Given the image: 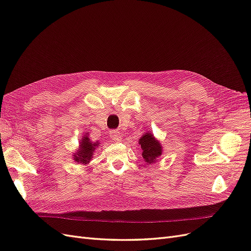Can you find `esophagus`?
I'll return each mask as SVG.
<instances>
[{
    "label": "esophagus",
    "instance_id": "esophagus-1",
    "mask_svg": "<svg viewBox=\"0 0 251 251\" xmlns=\"http://www.w3.org/2000/svg\"><path fill=\"white\" fill-rule=\"evenodd\" d=\"M110 136H111V138L115 141H119L121 139V134L118 131H111Z\"/></svg>",
    "mask_w": 251,
    "mask_h": 251
}]
</instances>
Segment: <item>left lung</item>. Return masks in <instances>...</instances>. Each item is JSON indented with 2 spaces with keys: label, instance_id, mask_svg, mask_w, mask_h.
Masks as SVG:
<instances>
[{
  "label": "left lung",
  "instance_id": "8db88e82",
  "mask_svg": "<svg viewBox=\"0 0 251 251\" xmlns=\"http://www.w3.org/2000/svg\"><path fill=\"white\" fill-rule=\"evenodd\" d=\"M139 143L142 150V157L144 161L148 163H153L156 159L162 154L161 144L157 141L151 133H147L140 138Z\"/></svg>",
  "mask_w": 251,
  "mask_h": 251
}]
</instances>
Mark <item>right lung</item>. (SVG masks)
Returning <instances> with one entry per match:
<instances>
[{
    "instance_id": "right-lung-1",
    "label": "right lung",
    "mask_w": 251,
    "mask_h": 251,
    "mask_svg": "<svg viewBox=\"0 0 251 251\" xmlns=\"http://www.w3.org/2000/svg\"><path fill=\"white\" fill-rule=\"evenodd\" d=\"M97 146H98V142L90 141L88 136L85 135V137L81 139V142H80V149L78 150L77 154L74 155L75 161L85 163V164L89 163L94 153V150Z\"/></svg>"
}]
</instances>
